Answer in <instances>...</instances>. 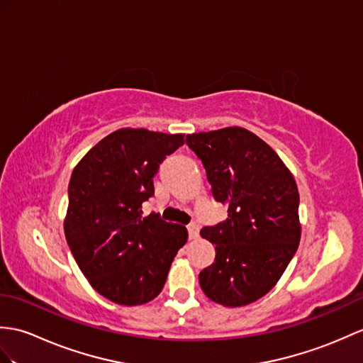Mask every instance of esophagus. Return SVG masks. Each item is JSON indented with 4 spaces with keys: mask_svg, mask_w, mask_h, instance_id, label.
Here are the masks:
<instances>
[{
    "mask_svg": "<svg viewBox=\"0 0 363 363\" xmlns=\"http://www.w3.org/2000/svg\"><path fill=\"white\" fill-rule=\"evenodd\" d=\"M187 230H189V237L190 240H196L198 235H199V225L196 223H191L187 225Z\"/></svg>",
    "mask_w": 363,
    "mask_h": 363,
    "instance_id": "obj_1",
    "label": "esophagus"
}]
</instances>
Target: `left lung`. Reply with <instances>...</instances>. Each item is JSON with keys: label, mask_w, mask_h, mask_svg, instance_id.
<instances>
[{"label": "left lung", "mask_w": 363, "mask_h": 363, "mask_svg": "<svg viewBox=\"0 0 363 363\" xmlns=\"http://www.w3.org/2000/svg\"><path fill=\"white\" fill-rule=\"evenodd\" d=\"M227 218L201 230L216 246L215 263L199 272L206 296L237 308L271 291L300 242L297 184L275 151L240 126L187 134Z\"/></svg>", "instance_id": "left-lung-1"}]
</instances>
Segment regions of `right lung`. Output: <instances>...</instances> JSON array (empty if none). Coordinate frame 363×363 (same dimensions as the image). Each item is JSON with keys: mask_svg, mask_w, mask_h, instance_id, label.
I'll list each match as a JSON object with an SVG mask.
<instances>
[{"mask_svg": "<svg viewBox=\"0 0 363 363\" xmlns=\"http://www.w3.org/2000/svg\"><path fill=\"white\" fill-rule=\"evenodd\" d=\"M184 145L182 134L123 128L104 138L74 168L65 235L80 271L100 296L143 305L162 291L172 261L187 241L185 225L142 216L153 176Z\"/></svg>", "mask_w": 363, "mask_h": 363, "instance_id": "obj_1", "label": "right lung"}]
</instances>
